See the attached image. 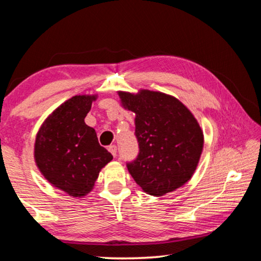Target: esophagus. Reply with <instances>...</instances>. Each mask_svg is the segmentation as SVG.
Returning <instances> with one entry per match:
<instances>
[{"label": "esophagus", "instance_id": "esophagus-1", "mask_svg": "<svg viewBox=\"0 0 261 261\" xmlns=\"http://www.w3.org/2000/svg\"><path fill=\"white\" fill-rule=\"evenodd\" d=\"M108 151L113 154V156H116V153H117V147L115 146V145H110L108 147Z\"/></svg>", "mask_w": 261, "mask_h": 261}]
</instances>
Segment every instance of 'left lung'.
Instances as JSON below:
<instances>
[{"instance_id":"1","label":"left lung","mask_w":261,"mask_h":261,"mask_svg":"<svg viewBox=\"0 0 261 261\" xmlns=\"http://www.w3.org/2000/svg\"><path fill=\"white\" fill-rule=\"evenodd\" d=\"M121 106L134 112L138 158L127 170L144 192L154 197L188 183L204 148V132L187 106L170 94L140 88L118 91Z\"/></svg>"}]
</instances>
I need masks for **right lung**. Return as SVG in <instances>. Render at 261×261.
<instances>
[{
	"instance_id": "add662e5",
	"label": "right lung",
	"mask_w": 261,
	"mask_h": 261,
	"mask_svg": "<svg viewBox=\"0 0 261 261\" xmlns=\"http://www.w3.org/2000/svg\"><path fill=\"white\" fill-rule=\"evenodd\" d=\"M98 94H79L60 105L39 127L34 161L53 187L72 198L94 188L101 169L113 155L100 146L96 132L85 123Z\"/></svg>"
}]
</instances>
